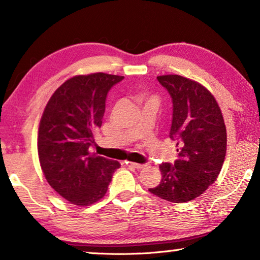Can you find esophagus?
Masks as SVG:
<instances>
[{"label": "esophagus", "instance_id": "obj_1", "mask_svg": "<svg viewBox=\"0 0 260 260\" xmlns=\"http://www.w3.org/2000/svg\"><path fill=\"white\" fill-rule=\"evenodd\" d=\"M127 164L132 167H134V169H136V170H142L143 167L147 166L146 164H138V162H132V161H127Z\"/></svg>", "mask_w": 260, "mask_h": 260}]
</instances>
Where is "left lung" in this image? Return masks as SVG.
Listing matches in <instances>:
<instances>
[{
	"mask_svg": "<svg viewBox=\"0 0 260 260\" xmlns=\"http://www.w3.org/2000/svg\"><path fill=\"white\" fill-rule=\"evenodd\" d=\"M173 103L170 138L178 141V159L159 165L161 180L149 191L184 203L201 196L217 180L225 160L227 133L221 110L201 83L178 74L157 77Z\"/></svg>",
	"mask_w": 260,
	"mask_h": 260,
	"instance_id": "left-lung-1",
	"label": "left lung"
}]
</instances>
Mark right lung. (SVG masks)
Here are the masks:
<instances>
[{
    "instance_id": "obj_1",
    "label": "right lung",
    "mask_w": 260,
    "mask_h": 260,
    "mask_svg": "<svg viewBox=\"0 0 260 260\" xmlns=\"http://www.w3.org/2000/svg\"><path fill=\"white\" fill-rule=\"evenodd\" d=\"M124 77L107 73L76 76L58 87L43 111L38 153L48 183L78 206L100 201L120 164L89 152L102 126L109 90Z\"/></svg>"
}]
</instances>
